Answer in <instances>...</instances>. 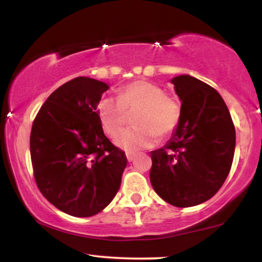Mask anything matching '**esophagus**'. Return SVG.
Here are the masks:
<instances>
[{
  "label": "esophagus",
  "instance_id": "obj_1",
  "mask_svg": "<svg viewBox=\"0 0 262 262\" xmlns=\"http://www.w3.org/2000/svg\"><path fill=\"white\" fill-rule=\"evenodd\" d=\"M135 156H136V154H134V152H126V159H127L128 162H131V161H134Z\"/></svg>",
  "mask_w": 262,
  "mask_h": 262
}]
</instances>
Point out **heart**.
<instances>
[{
	"label": "heart",
	"mask_w": 262,
	"mask_h": 262,
	"mask_svg": "<svg viewBox=\"0 0 262 262\" xmlns=\"http://www.w3.org/2000/svg\"><path fill=\"white\" fill-rule=\"evenodd\" d=\"M137 111L135 128L120 132L114 138L118 148L137 152L155 144L157 136L164 138L178 126L180 110L159 85L148 81H135L119 91L118 99L103 98L98 105L102 130L113 137L123 128L125 112Z\"/></svg>",
	"instance_id": "1"
}]
</instances>
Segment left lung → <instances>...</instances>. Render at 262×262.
I'll list each match as a JSON object with an SVG mask.
<instances>
[{
	"instance_id": "obj_1",
	"label": "left lung",
	"mask_w": 262,
	"mask_h": 262,
	"mask_svg": "<svg viewBox=\"0 0 262 262\" xmlns=\"http://www.w3.org/2000/svg\"><path fill=\"white\" fill-rule=\"evenodd\" d=\"M170 82L181 101L180 119L167 144L150 152V182L164 202L195 206L212 198L230 171L235 126L216 89L189 75Z\"/></svg>"
}]
</instances>
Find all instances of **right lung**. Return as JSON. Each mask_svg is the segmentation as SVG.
Instances as JSON below:
<instances>
[{
    "label": "right lung",
    "mask_w": 262,
    "mask_h": 262,
    "mask_svg": "<svg viewBox=\"0 0 262 262\" xmlns=\"http://www.w3.org/2000/svg\"><path fill=\"white\" fill-rule=\"evenodd\" d=\"M110 85L76 77L46 99L32 125L30 150L41 194L74 217L101 212L116 196L127 164L103 134L98 105Z\"/></svg>",
    "instance_id": "add662e5"
}]
</instances>
